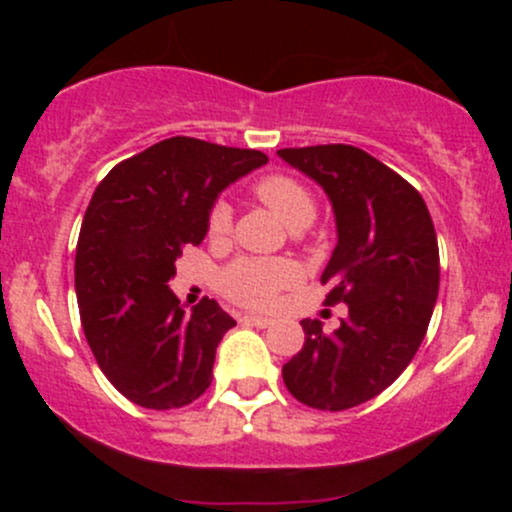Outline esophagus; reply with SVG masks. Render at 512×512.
I'll use <instances>...</instances> for the list:
<instances>
[{"label":"esophagus","instance_id":"1","mask_svg":"<svg viewBox=\"0 0 512 512\" xmlns=\"http://www.w3.org/2000/svg\"><path fill=\"white\" fill-rule=\"evenodd\" d=\"M240 322H245V325H255V327H272L274 325L272 317H262V315H243L240 317Z\"/></svg>","mask_w":512,"mask_h":512}]
</instances>
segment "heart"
Returning <instances> with one entry per match:
<instances>
[{"instance_id":"b5f03b06","label":"heart","mask_w":512,"mask_h":512,"mask_svg":"<svg viewBox=\"0 0 512 512\" xmlns=\"http://www.w3.org/2000/svg\"><path fill=\"white\" fill-rule=\"evenodd\" d=\"M255 195L264 207L274 211V216L289 228L310 226L315 219V202L310 192L289 175H264L255 182ZM209 236L223 238L231 231V207L226 202H216L209 211ZM296 267L286 260H245L233 262L221 274V289L228 298L243 305L272 303L276 291L289 286L296 279Z\"/></svg>"}]
</instances>
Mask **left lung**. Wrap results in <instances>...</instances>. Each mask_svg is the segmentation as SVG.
Segmentation results:
<instances>
[{"label":"left lung","instance_id":"obj_1","mask_svg":"<svg viewBox=\"0 0 512 512\" xmlns=\"http://www.w3.org/2000/svg\"><path fill=\"white\" fill-rule=\"evenodd\" d=\"M325 190L337 245L322 272L327 303L349 315L332 334L301 320L305 344L281 368L298 402L342 411L390 387L424 342L438 298L440 262L419 192L378 158L349 144L276 151Z\"/></svg>","mask_w":512,"mask_h":512}]
</instances>
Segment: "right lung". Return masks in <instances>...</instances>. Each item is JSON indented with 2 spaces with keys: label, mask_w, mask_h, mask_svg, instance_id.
<instances>
[{
  "label": "right lung",
  "mask_w": 512,
  "mask_h": 512,
  "mask_svg": "<svg viewBox=\"0 0 512 512\" xmlns=\"http://www.w3.org/2000/svg\"><path fill=\"white\" fill-rule=\"evenodd\" d=\"M269 158L192 137L117 163L93 192L74 286L81 327L105 378L144 409H178L211 385L216 346L236 320L214 298L185 310L168 279L207 236L216 197Z\"/></svg>",
  "instance_id": "add662e5"
}]
</instances>
